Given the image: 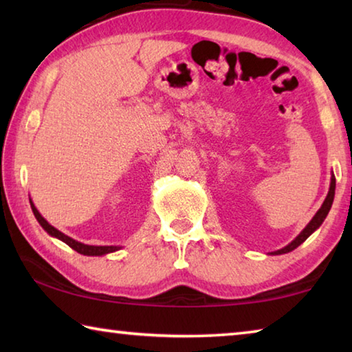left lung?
I'll use <instances>...</instances> for the list:
<instances>
[{
  "mask_svg": "<svg viewBox=\"0 0 352 352\" xmlns=\"http://www.w3.org/2000/svg\"><path fill=\"white\" fill-rule=\"evenodd\" d=\"M333 195H336V177H333V174L331 175V186H329V190H327V195L326 199L323 201V205H321L320 210L315 212V216L312 217L311 222H309L306 225V228L301 231L300 234H298L294 241H292L289 245H285L284 248L281 250H276V252H273L270 254H284V253H289L292 252V250H295L296 247H300L302 242H305L309 236H311L315 230L320 228V225L324 222V219L327 214H329V210L332 206V201H333Z\"/></svg>",
  "mask_w": 352,
  "mask_h": 352,
  "instance_id": "left-lung-1",
  "label": "left lung"
}]
</instances>
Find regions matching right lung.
<instances>
[{
  "mask_svg": "<svg viewBox=\"0 0 352 352\" xmlns=\"http://www.w3.org/2000/svg\"><path fill=\"white\" fill-rule=\"evenodd\" d=\"M31 201V208H32V212L35 219L38 220V223L41 225V228H43L47 234L52 236V237H57L58 241H62L67 243V245H69L73 250H76L77 253L80 254H85V256H104V254H109V253H113V252H118V250H121L122 247H118V245H87V243H82L79 241H74L73 237H69L67 234H63L62 231H58L57 228H54L51 223L46 222V219L41 216V214L38 212L37 208H35L34 201Z\"/></svg>",
  "mask_w": 352,
  "mask_h": 352,
  "instance_id": "1",
  "label": "right lung"
}]
</instances>
